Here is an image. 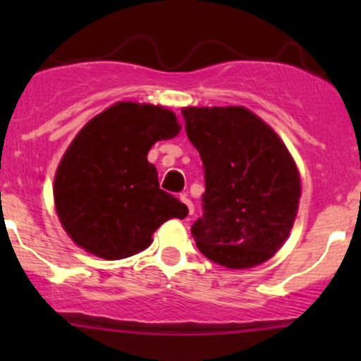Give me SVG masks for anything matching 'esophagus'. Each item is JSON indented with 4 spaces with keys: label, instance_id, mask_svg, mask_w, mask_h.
I'll use <instances>...</instances> for the list:
<instances>
[{
    "label": "esophagus",
    "instance_id": "34e87169",
    "mask_svg": "<svg viewBox=\"0 0 361 361\" xmlns=\"http://www.w3.org/2000/svg\"><path fill=\"white\" fill-rule=\"evenodd\" d=\"M180 201L185 204V209H187V214L194 213V204H192L190 199L187 197V194H180Z\"/></svg>",
    "mask_w": 361,
    "mask_h": 361
}]
</instances>
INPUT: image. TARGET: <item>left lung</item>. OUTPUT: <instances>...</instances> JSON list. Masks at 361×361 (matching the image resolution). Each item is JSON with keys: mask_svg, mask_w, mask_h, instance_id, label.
<instances>
[{"mask_svg": "<svg viewBox=\"0 0 361 361\" xmlns=\"http://www.w3.org/2000/svg\"><path fill=\"white\" fill-rule=\"evenodd\" d=\"M202 160V216L192 235L204 257L228 269L269 260L293 227L300 178L278 134L243 106L183 108Z\"/></svg>", "mask_w": 361, "mask_h": 361, "instance_id": "8db88e82", "label": "left lung"}]
</instances>
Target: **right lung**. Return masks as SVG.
I'll return each mask as SVG.
<instances>
[{"instance_id":"right-lung-1","label":"right lung","mask_w":361,"mask_h":361,"mask_svg":"<svg viewBox=\"0 0 361 361\" xmlns=\"http://www.w3.org/2000/svg\"><path fill=\"white\" fill-rule=\"evenodd\" d=\"M180 129L166 108L116 103L76 134L57 167L54 199L80 248L106 260L130 257L150 245L164 221L187 216L185 204L159 188L147 160L152 145Z\"/></svg>"}]
</instances>
